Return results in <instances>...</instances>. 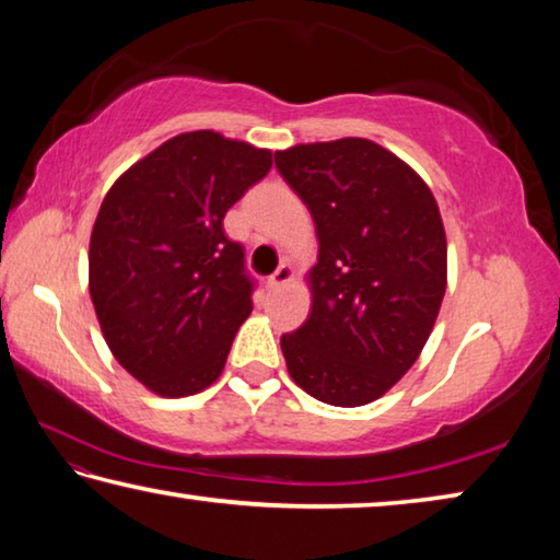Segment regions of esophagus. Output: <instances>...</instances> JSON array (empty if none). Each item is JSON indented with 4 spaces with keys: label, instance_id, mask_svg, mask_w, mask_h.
Masks as SVG:
<instances>
[{
    "label": "esophagus",
    "instance_id": "esophagus-1",
    "mask_svg": "<svg viewBox=\"0 0 560 560\" xmlns=\"http://www.w3.org/2000/svg\"><path fill=\"white\" fill-rule=\"evenodd\" d=\"M291 277H293V271H291V267L289 264H279V269L271 273L269 277V289H273V291H279V289H283L287 287V283L291 281Z\"/></svg>",
    "mask_w": 560,
    "mask_h": 560
}]
</instances>
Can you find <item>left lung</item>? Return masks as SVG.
Wrapping results in <instances>:
<instances>
[{"instance_id":"obj_1","label":"left lung","mask_w":560,"mask_h":560,"mask_svg":"<svg viewBox=\"0 0 560 560\" xmlns=\"http://www.w3.org/2000/svg\"><path fill=\"white\" fill-rule=\"evenodd\" d=\"M318 236L306 324L281 336L293 383L316 400L373 402L410 371L440 314L447 240L430 187L363 138L273 155Z\"/></svg>"}]
</instances>
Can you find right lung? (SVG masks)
I'll list each match as a JSON object with an SVG mask.
<instances>
[{
    "label": "right lung",
    "instance_id": "right-lung-1",
    "mask_svg": "<svg viewBox=\"0 0 560 560\" xmlns=\"http://www.w3.org/2000/svg\"><path fill=\"white\" fill-rule=\"evenodd\" d=\"M269 150L183 132L110 187L91 234L89 283L118 363L165 397L220 377L257 279L222 220L267 177Z\"/></svg>",
    "mask_w": 560,
    "mask_h": 560
}]
</instances>
